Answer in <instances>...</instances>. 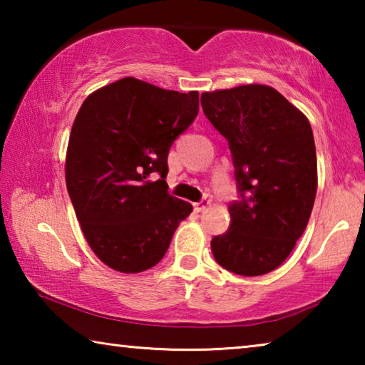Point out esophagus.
Returning a JSON list of instances; mask_svg holds the SVG:
<instances>
[{"label":"esophagus","mask_w":365,"mask_h":365,"mask_svg":"<svg viewBox=\"0 0 365 365\" xmlns=\"http://www.w3.org/2000/svg\"><path fill=\"white\" fill-rule=\"evenodd\" d=\"M209 205H211V201H209V200H201L200 202H195L193 207H195L196 212H202Z\"/></svg>","instance_id":"34e87169"}]
</instances>
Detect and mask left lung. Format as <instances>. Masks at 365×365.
<instances>
[{
	"label": "left lung",
	"mask_w": 365,
	"mask_h": 365,
	"mask_svg": "<svg viewBox=\"0 0 365 365\" xmlns=\"http://www.w3.org/2000/svg\"><path fill=\"white\" fill-rule=\"evenodd\" d=\"M201 106L228 140L243 196L228 206L232 224L212 238V255L233 274H269L293 251L316 201L311 123L285 96L261 83L205 91Z\"/></svg>",
	"instance_id": "1"
}]
</instances>
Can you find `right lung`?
Instances as JSON below:
<instances>
[{"label": "right lung", "mask_w": 365, "mask_h": 365, "mask_svg": "<svg viewBox=\"0 0 365 365\" xmlns=\"http://www.w3.org/2000/svg\"><path fill=\"white\" fill-rule=\"evenodd\" d=\"M200 93L125 77L86 96L72 123L66 185L86 243L122 274L151 269L193 211L168 193L170 145L195 120ZM153 173L161 178L154 182Z\"/></svg>", "instance_id": "1"}]
</instances>
